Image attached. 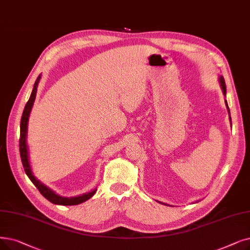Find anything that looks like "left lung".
<instances>
[{
    "mask_svg": "<svg viewBox=\"0 0 250 250\" xmlns=\"http://www.w3.org/2000/svg\"><path fill=\"white\" fill-rule=\"evenodd\" d=\"M219 81H220V83H221V88H222L223 94H224V95L226 96L227 90H226V83H225V80H224V78H223V77H220ZM226 106H227V109H228V112H229V114H230V109H229V107H228V103H227V101H226ZM229 118H230V122H231V116H230ZM231 125H232V122H231ZM160 203H162V202H160ZM162 204H166V203H162ZM166 205H167V204H166Z\"/></svg>",
    "mask_w": 250,
    "mask_h": 250,
    "instance_id": "8db88e82",
    "label": "left lung"
}]
</instances>
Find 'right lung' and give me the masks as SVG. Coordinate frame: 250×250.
<instances>
[{"mask_svg":"<svg viewBox=\"0 0 250 250\" xmlns=\"http://www.w3.org/2000/svg\"><path fill=\"white\" fill-rule=\"evenodd\" d=\"M41 80V74L38 77L35 84H34V89H32V92L30 94L29 99L24 107V110L22 113V116H21V123H20V139H19V151H20V157L21 161H22V165L25 170V173L29 180L34 183V185L38 188L40 193L44 196L46 199H48L50 202L54 204H59V205H77L80 203H83L90 199L93 195L96 193V189L89 192V193H84L83 195H80V196H75V197H62L60 195L56 194L53 190H51L49 187L44 185L42 182L37 180V178L34 176L32 173L30 165H29V159H28V148L26 144V136H27V124H28V118L29 114L31 111V108L34 106L35 100H36V96H37V91H38V85Z\"/></svg>","mask_w":250,"mask_h":250,"instance_id":"right-lung-1","label":"right lung"}]
</instances>
